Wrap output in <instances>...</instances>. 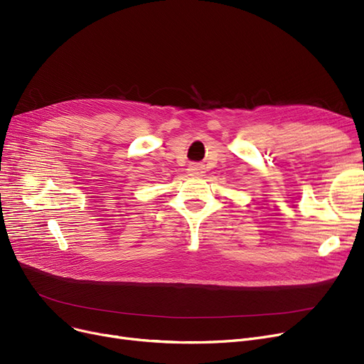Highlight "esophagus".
Returning <instances> with one entry per match:
<instances>
[{
    "mask_svg": "<svg viewBox=\"0 0 364 364\" xmlns=\"http://www.w3.org/2000/svg\"><path fill=\"white\" fill-rule=\"evenodd\" d=\"M187 172L190 177H202L205 174V166L202 164H192L188 165Z\"/></svg>",
    "mask_w": 364,
    "mask_h": 364,
    "instance_id": "esophagus-1",
    "label": "esophagus"
}]
</instances>
